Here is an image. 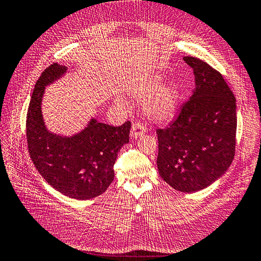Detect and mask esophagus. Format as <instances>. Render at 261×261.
Masks as SVG:
<instances>
[{"mask_svg": "<svg viewBox=\"0 0 261 261\" xmlns=\"http://www.w3.org/2000/svg\"><path fill=\"white\" fill-rule=\"evenodd\" d=\"M146 134V126L143 125L140 122H136V123L132 124V129H131V138L134 139H138L140 138L142 135Z\"/></svg>", "mask_w": 261, "mask_h": 261, "instance_id": "esophagus-1", "label": "esophagus"}]
</instances>
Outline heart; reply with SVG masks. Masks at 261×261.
<instances>
[{"label":"heart","instance_id":"b5f03b06","mask_svg":"<svg viewBox=\"0 0 261 261\" xmlns=\"http://www.w3.org/2000/svg\"><path fill=\"white\" fill-rule=\"evenodd\" d=\"M160 74L141 76L131 83L129 94L139 102L145 101L146 115L157 124H166L178 112L180 94L174 83H164ZM121 103V101H119Z\"/></svg>","mask_w":261,"mask_h":261}]
</instances>
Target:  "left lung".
<instances>
[{
  "label": "left lung",
  "mask_w": 261,
  "mask_h": 261,
  "mask_svg": "<svg viewBox=\"0 0 261 261\" xmlns=\"http://www.w3.org/2000/svg\"><path fill=\"white\" fill-rule=\"evenodd\" d=\"M195 88L168 127L157 130L162 178L184 193L202 191L221 178L234 157L237 104L219 71L195 57Z\"/></svg>",
  "instance_id": "left-lung-1"
}]
</instances>
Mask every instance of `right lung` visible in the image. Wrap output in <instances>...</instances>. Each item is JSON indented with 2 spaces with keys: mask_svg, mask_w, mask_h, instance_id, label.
Here are the masks:
<instances>
[{
  "mask_svg": "<svg viewBox=\"0 0 261 261\" xmlns=\"http://www.w3.org/2000/svg\"><path fill=\"white\" fill-rule=\"evenodd\" d=\"M66 73V66L54 64L37 81L27 114L28 147L33 165L53 188L70 198L90 199L114 179L113 166L121 147L129 142L131 123L112 126L91 118L71 136L49 130L42 115L43 94Z\"/></svg>",
  "mask_w": 261,
  "mask_h": 261,
  "instance_id": "add662e5",
  "label": "right lung"
}]
</instances>
